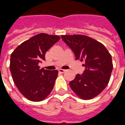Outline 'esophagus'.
Masks as SVG:
<instances>
[{
  "label": "esophagus",
  "mask_w": 125,
  "mask_h": 125,
  "mask_svg": "<svg viewBox=\"0 0 125 125\" xmlns=\"http://www.w3.org/2000/svg\"><path fill=\"white\" fill-rule=\"evenodd\" d=\"M59 72L60 73H64V72H66V70H64V69H59Z\"/></svg>",
  "instance_id": "esophagus-1"
}]
</instances>
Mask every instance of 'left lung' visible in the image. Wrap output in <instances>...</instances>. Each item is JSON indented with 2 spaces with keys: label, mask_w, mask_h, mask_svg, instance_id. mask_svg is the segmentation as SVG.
Returning <instances> with one entry per match:
<instances>
[{
  "label": "left lung",
  "mask_w": 125,
  "mask_h": 125,
  "mask_svg": "<svg viewBox=\"0 0 125 125\" xmlns=\"http://www.w3.org/2000/svg\"><path fill=\"white\" fill-rule=\"evenodd\" d=\"M62 39L73 52L76 60L84 62L85 70L70 82L78 97L90 100L106 88L113 70L111 54L102 43L85 35H62Z\"/></svg>",
  "instance_id": "8db88e82"
}]
</instances>
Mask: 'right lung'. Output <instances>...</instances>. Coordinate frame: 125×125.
<instances>
[{
  "label": "right lung",
  "instance_id": "right-lung-1",
  "mask_svg": "<svg viewBox=\"0 0 125 125\" xmlns=\"http://www.w3.org/2000/svg\"><path fill=\"white\" fill-rule=\"evenodd\" d=\"M60 38L40 33L23 42L11 54L10 69L13 82L31 101L43 100L53 89L59 72L40 68L38 64L45 61V53Z\"/></svg>",
  "mask_w": 125,
  "mask_h": 125
}]
</instances>
